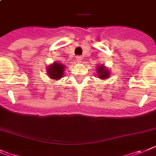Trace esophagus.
Here are the masks:
<instances>
[{
	"mask_svg": "<svg viewBox=\"0 0 156 156\" xmlns=\"http://www.w3.org/2000/svg\"><path fill=\"white\" fill-rule=\"evenodd\" d=\"M82 58H82L81 56H77V58H76L77 62H82V60H83V59H82Z\"/></svg>",
	"mask_w": 156,
	"mask_h": 156,
	"instance_id": "esophagus-1",
	"label": "esophagus"
}]
</instances>
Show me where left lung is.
Wrapping results in <instances>:
<instances>
[{"label":"left lung","mask_w":156,"mask_h":156,"mask_svg":"<svg viewBox=\"0 0 156 156\" xmlns=\"http://www.w3.org/2000/svg\"><path fill=\"white\" fill-rule=\"evenodd\" d=\"M97 72H98V75L99 76L101 79H106L109 76V75H110L109 71L107 69H106V68L103 65H101L100 67H98Z\"/></svg>","instance_id":"left-lung-1"}]
</instances>
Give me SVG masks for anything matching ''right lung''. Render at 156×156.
<instances>
[{"label":"right lung","mask_w":156,"mask_h":156,"mask_svg":"<svg viewBox=\"0 0 156 156\" xmlns=\"http://www.w3.org/2000/svg\"><path fill=\"white\" fill-rule=\"evenodd\" d=\"M64 69H65L64 65L54 62V65H50V66L48 67L47 73L50 78L58 80L59 78H62V76H63Z\"/></svg>","instance_id":"obj_1"}]
</instances>
